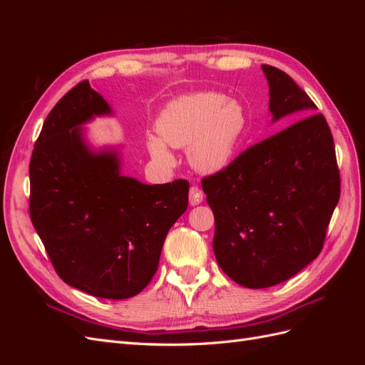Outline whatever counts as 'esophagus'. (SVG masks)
I'll use <instances>...</instances> for the list:
<instances>
[{"instance_id": "esophagus-1", "label": "esophagus", "mask_w": 365, "mask_h": 365, "mask_svg": "<svg viewBox=\"0 0 365 365\" xmlns=\"http://www.w3.org/2000/svg\"><path fill=\"white\" fill-rule=\"evenodd\" d=\"M204 200V193L201 192V189H197V187H190V192H189V202L190 205H197L201 204Z\"/></svg>"}]
</instances>
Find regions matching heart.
Listing matches in <instances>:
<instances>
[{
	"mask_svg": "<svg viewBox=\"0 0 365 365\" xmlns=\"http://www.w3.org/2000/svg\"><path fill=\"white\" fill-rule=\"evenodd\" d=\"M158 134L148 137L150 157L173 164L172 148H189L187 155L197 172L217 173L233 160L248 128L244 105L220 93H196L175 98L161 111Z\"/></svg>",
	"mask_w": 365,
	"mask_h": 365,
	"instance_id": "heart-1",
	"label": "heart"
}]
</instances>
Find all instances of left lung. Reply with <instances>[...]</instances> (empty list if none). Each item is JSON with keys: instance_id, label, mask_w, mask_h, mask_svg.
I'll list each match as a JSON object with an SVG mask.
<instances>
[{"instance_id": "1", "label": "left lung", "mask_w": 365, "mask_h": 365, "mask_svg": "<svg viewBox=\"0 0 365 365\" xmlns=\"http://www.w3.org/2000/svg\"><path fill=\"white\" fill-rule=\"evenodd\" d=\"M262 70L272 123L306 117L202 181L215 215L219 267L251 289L286 282L315 260L339 201L335 146L324 115L284 71L271 65Z\"/></svg>"}]
</instances>
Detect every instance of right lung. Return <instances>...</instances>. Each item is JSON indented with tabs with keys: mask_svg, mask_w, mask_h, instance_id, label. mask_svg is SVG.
Here are the masks:
<instances>
[{
	"mask_svg": "<svg viewBox=\"0 0 365 365\" xmlns=\"http://www.w3.org/2000/svg\"><path fill=\"white\" fill-rule=\"evenodd\" d=\"M114 117L83 81L43 121L30 160V217L59 277L98 298L146 288L163 244L189 204V182L145 184L121 173V146L96 148L85 125Z\"/></svg>",
	"mask_w": 365,
	"mask_h": 365,
	"instance_id": "right-lung-1",
	"label": "right lung"
}]
</instances>
